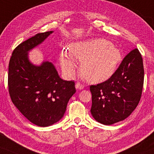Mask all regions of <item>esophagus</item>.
<instances>
[{
  "label": "esophagus",
  "instance_id": "1",
  "mask_svg": "<svg viewBox=\"0 0 154 154\" xmlns=\"http://www.w3.org/2000/svg\"><path fill=\"white\" fill-rule=\"evenodd\" d=\"M75 87L77 89H79V90H81V89H84V85L80 82H77V84H76V85H75Z\"/></svg>",
  "mask_w": 154,
  "mask_h": 154
}]
</instances>
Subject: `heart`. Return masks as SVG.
<instances>
[{
	"label": "heart",
	"instance_id": "1",
	"mask_svg": "<svg viewBox=\"0 0 154 154\" xmlns=\"http://www.w3.org/2000/svg\"><path fill=\"white\" fill-rule=\"evenodd\" d=\"M69 54L73 60L81 62L82 75L90 82H101L107 79L115 70L122 57L117 48L102 38L74 44ZM60 61L65 73L73 75L76 69L73 60L63 54Z\"/></svg>",
	"mask_w": 154,
	"mask_h": 154
}]
</instances>
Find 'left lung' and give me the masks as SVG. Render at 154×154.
<instances>
[{
	"label": "left lung",
	"mask_w": 154,
	"mask_h": 154,
	"mask_svg": "<svg viewBox=\"0 0 154 154\" xmlns=\"http://www.w3.org/2000/svg\"><path fill=\"white\" fill-rule=\"evenodd\" d=\"M144 69L137 48L124 57L107 80L91 85V113L97 122L111 125L127 118L141 100Z\"/></svg>",
	"instance_id": "8db88e82"
}]
</instances>
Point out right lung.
Here are the masks:
<instances>
[{
  "mask_svg": "<svg viewBox=\"0 0 154 154\" xmlns=\"http://www.w3.org/2000/svg\"><path fill=\"white\" fill-rule=\"evenodd\" d=\"M52 32L38 33L18 45L8 66V85L11 100L25 118L42 127L63 118L67 103L76 91L75 82L60 78L51 63L35 66L29 61L28 52Z\"/></svg>",
  "mask_w": 154,
  "mask_h": 154,
  "instance_id": "right-lung-1",
  "label": "right lung"
}]
</instances>
